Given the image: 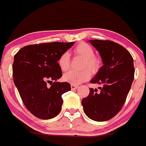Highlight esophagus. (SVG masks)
Wrapping results in <instances>:
<instances>
[{"label":"esophagus","mask_w":146,"mask_h":146,"mask_svg":"<svg viewBox=\"0 0 146 146\" xmlns=\"http://www.w3.org/2000/svg\"><path fill=\"white\" fill-rule=\"evenodd\" d=\"M78 86L77 85H74V84H71V88L72 90H75L78 88Z\"/></svg>","instance_id":"34e87169"}]
</instances>
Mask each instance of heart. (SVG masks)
I'll use <instances>...</instances> for the list:
<instances>
[{"instance_id": "heart-1", "label": "heart", "mask_w": 146, "mask_h": 146, "mask_svg": "<svg viewBox=\"0 0 146 146\" xmlns=\"http://www.w3.org/2000/svg\"><path fill=\"white\" fill-rule=\"evenodd\" d=\"M74 52L78 56L84 58V61L82 64V68H88L92 73L97 72L100 67V61L94 56V51L92 48L86 43H81L76 46ZM58 64L62 71H67L70 66V57L69 52H65L60 57ZM91 76V72L88 70L82 71H70L63 75L64 82L78 85L82 82L88 80Z\"/></svg>"}]
</instances>
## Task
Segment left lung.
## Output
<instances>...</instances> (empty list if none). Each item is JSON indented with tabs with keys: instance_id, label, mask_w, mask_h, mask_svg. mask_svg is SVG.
I'll return each mask as SVG.
<instances>
[{
	"instance_id": "obj_1",
	"label": "left lung",
	"mask_w": 146,
	"mask_h": 146,
	"mask_svg": "<svg viewBox=\"0 0 146 146\" xmlns=\"http://www.w3.org/2000/svg\"><path fill=\"white\" fill-rule=\"evenodd\" d=\"M98 51L103 65L90 81L103 85L100 93L91 88L82 100L84 113L96 121H108L115 116L124 104L134 76L133 59L123 46L110 40H89Z\"/></svg>"
}]
</instances>
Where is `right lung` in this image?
<instances>
[{"label":"right lung","instance_id":"add662e5","mask_svg":"<svg viewBox=\"0 0 146 146\" xmlns=\"http://www.w3.org/2000/svg\"><path fill=\"white\" fill-rule=\"evenodd\" d=\"M74 42L41 43L22 48L14 57L13 76L24 104L36 117L49 119L62 109V94L71 91L68 82H57L62 77L60 57ZM48 83H51L48 87Z\"/></svg>","mask_w":146,"mask_h":146}]
</instances>
